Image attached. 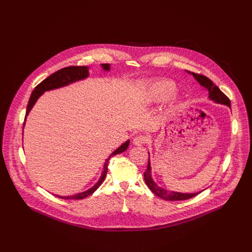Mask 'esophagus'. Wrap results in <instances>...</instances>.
<instances>
[{"label": "esophagus", "instance_id": "esophagus-1", "mask_svg": "<svg viewBox=\"0 0 252 252\" xmlns=\"http://www.w3.org/2000/svg\"><path fill=\"white\" fill-rule=\"evenodd\" d=\"M148 140H149L148 137L145 136V135H137V136H135V137L133 138L132 143H133L134 145L139 146V145H143V144L147 143Z\"/></svg>", "mask_w": 252, "mask_h": 252}]
</instances>
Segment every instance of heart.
<instances>
[{"instance_id":"obj_1","label":"heart","mask_w":252,"mask_h":252,"mask_svg":"<svg viewBox=\"0 0 252 252\" xmlns=\"http://www.w3.org/2000/svg\"><path fill=\"white\" fill-rule=\"evenodd\" d=\"M176 86L172 81L159 80L148 87L147 98L154 102L165 100L174 94Z\"/></svg>"}]
</instances>
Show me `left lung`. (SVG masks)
<instances>
[{"label":"left lung","instance_id":"1","mask_svg":"<svg viewBox=\"0 0 252 252\" xmlns=\"http://www.w3.org/2000/svg\"><path fill=\"white\" fill-rule=\"evenodd\" d=\"M189 74H192L193 77L200 83L201 87L205 88L208 91V97L209 99L216 102V103H220V104H224L227 105L229 107H231V102L230 99L220 91V89L215 86L213 84V82L208 79L207 77L201 75V74H196V73H191L189 71H187ZM144 179L145 182L147 184V186L150 188L152 192L154 194H156L158 197L161 198L162 200L165 201H183V200H188L191 198H194L195 196L199 195L201 192L198 193H194V194H184V193H179V192H172V191H167L162 189L161 187H158L154 180L152 179L151 174V163H150V158L148 161V166H147V170L144 172Z\"/></svg>","mask_w":252,"mask_h":252}]
</instances>
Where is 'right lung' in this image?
I'll list each match as a JSON object with an SVG mask.
<instances>
[{
    "instance_id": "obj_1",
    "label": "right lung",
    "mask_w": 252,
    "mask_h": 252,
    "mask_svg": "<svg viewBox=\"0 0 252 252\" xmlns=\"http://www.w3.org/2000/svg\"><path fill=\"white\" fill-rule=\"evenodd\" d=\"M101 66L105 71L110 70V64H101ZM88 77H89V68L87 66H69V67H65V68H62V69L58 70L57 72L51 74L50 77L45 79L42 83H40L35 88V90L31 94L30 99L28 101L27 109H26V115H25V119H24L23 127L25 126V121H26V118H27L29 112L31 111V109L33 108V106L35 105L37 100L39 99V97L45 92L68 86V85H70L74 82L84 80ZM128 145H129V140L126 141L124 144H122L118 149H116L109 156V158L106 159V161L104 163V167H103V171H102L100 178L94 187H92L88 191L82 192V193L77 194V195L68 196V197H62V196H57V197L60 198V199H65V200H82V199H85V198L89 197L90 195H92L94 192L96 191V189L100 186L102 182L104 181L105 177H106V174H107V171H108V162H109L110 158L115 156V155H118V154H121V153L126 151L127 149Z\"/></svg>"
}]
</instances>
